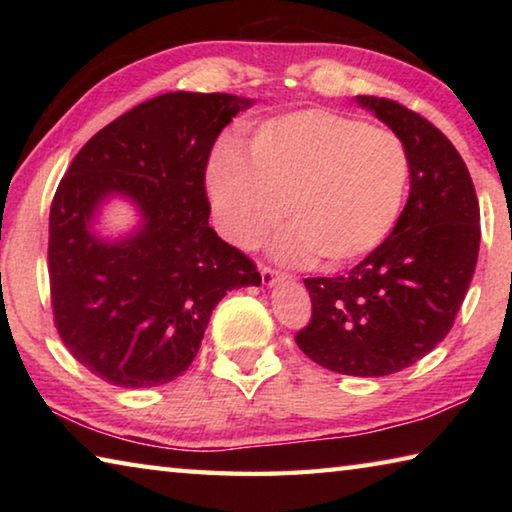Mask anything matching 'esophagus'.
Returning a JSON list of instances; mask_svg holds the SVG:
<instances>
[{
	"mask_svg": "<svg viewBox=\"0 0 512 512\" xmlns=\"http://www.w3.org/2000/svg\"><path fill=\"white\" fill-rule=\"evenodd\" d=\"M259 273H262L264 287H273V284L282 277V273H277L275 268H271V266H262V268H259Z\"/></svg>",
	"mask_w": 512,
	"mask_h": 512,
	"instance_id": "1",
	"label": "esophagus"
}]
</instances>
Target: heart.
Listing matches in <instances>:
<instances>
[{"label":"heart","mask_w":512,"mask_h":512,"mask_svg":"<svg viewBox=\"0 0 512 512\" xmlns=\"http://www.w3.org/2000/svg\"><path fill=\"white\" fill-rule=\"evenodd\" d=\"M248 160L223 146L207 171L219 228L255 250L291 216L277 241L287 262H359L384 244L409 187L400 137L357 117L307 108L273 117L248 140Z\"/></svg>","instance_id":"obj_1"}]
</instances>
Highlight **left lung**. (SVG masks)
Wrapping results in <instances>:
<instances>
[{"label": "left lung", "mask_w": 512, "mask_h": 512, "mask_svg": "<svg viewBox=\"0 0 512 512\" xmlns=\"http://www.w3.org/2000/svg\"><path fill=\"white\" fill-rule=\"evenodd\" d=\"M400 137L411 192L384 244L339 277H307L311 320L298 348L327 370L384 377L445 339L479 257V201L454 144L418 112L357 97Z\"/></svg>", "instance_id": "left-lung-1"}]
</instances>
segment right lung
I'll list each match as a JSON object with an SVG mask.
<instances>
[{"label":"right lung","instance_id":"right-lung-1","mask_svg":"<svg viewBox=\"0 0 512 512\" xmlns=\"http://www.w3.org/2000/svg\"><path fill=\"white\" fill-rule=\"evenodd\" d=\"M253 103L160 94L101 128L60 180L49 212L56 329L108 384L149 388L183 375L225 293L262 284L255 264L210 228L205 194L216 137ZM112 195L138 207L141 225L103 240L93 221Z\"/></svg>","mask_w":512,"mask_h":512}]
</instances>
